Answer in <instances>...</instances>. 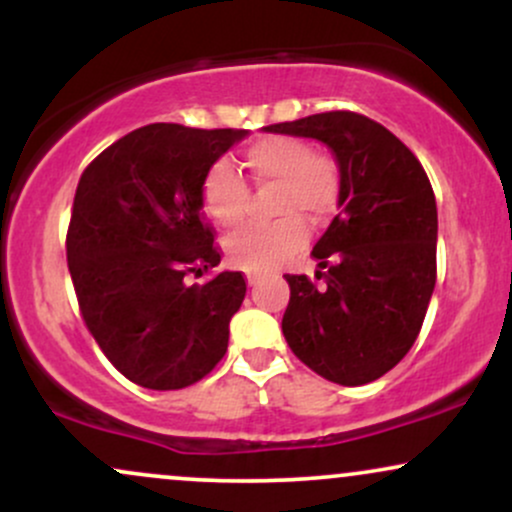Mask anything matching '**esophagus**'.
Instances as JSON below:
<instances>
[{
  "mask_svg": "<svg viewBox=\"0 0 512 512\" xmlns=\"http://www.w3.org/2000/svg\"><path fill=\"white\" fill-rule=\"evenodd\" d=\"M262 281V276L260 274H248V284L250 286H257Z\"/></svg>",
  "mask_w": 512,
  "mask_h": 512,
  "instance_id": "esophagus-1",
  "label": "esophagus"
}]
</instances>
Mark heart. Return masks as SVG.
I'll list each match as a JSON object with an SVG mask.
<instances>
[{
    "mask_svg": "<svg viewBox=\"0 0 512 512\" xmlns=\"http://www.w3.org/2000/svg\"><path fill=\"white\" fill-rule=\"evenodd\" d=\"M243 170L255 185H274L272 214L279 219L245 226L226 240L228 262L245 272H274L308 238L306 221L320 226L334 214L342 178L332 156L289 134H269L243 149ZM250 190L231 163L219 161L202 182V209L219 228H236L248 211Z\"/></svg>",
    "mask_w": 512,
    "mask_h": 512,
    "instance_id": "obj_1",
    "label": "heart"
}]
</instances>
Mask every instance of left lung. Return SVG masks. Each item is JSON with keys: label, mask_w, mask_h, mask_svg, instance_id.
Returning <instances> with one entry per match:
<instances>
[{"label": "left lung", "mask_w": 512, "mask_h": 512, "mask_svg": "<svg viewBox=\"0 0 512 512\" xmlns=\"http://www.w3.org/2000/svg\"><path fill=\"white\" fill-rule=\"evenodd\" d=\"M264 129L327 144L342 178L339 214L313 248L315 279L286 274L291 301L281 332L325 380L373 383L414 346L436 289L431 180L390 129L351 110Z\"/></svg>", "instance_id": "8db88e82"}]
</instances>
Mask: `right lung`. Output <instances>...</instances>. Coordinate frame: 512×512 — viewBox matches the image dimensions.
<instances>
[{
    "label": "right lung",
    "mask_w": 512,
    "mask_h": 512,
    "mask_svg": "<svg viewBox=\"0 0 512 512\" xmlns=\"http://www.w3.org/2000/svg\"><path fill=\"white\" fill-rule=\"evenodd\" d=\"M245 129L154 122L88 163L67 228V264L81 317L108 361L149 390H182L216 368L245 276H185L221 262L202 211L209 168Z\"/></svg>",
    "instance_id": "right-lung-1"
}]
</instances>
